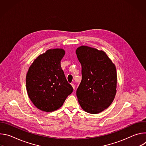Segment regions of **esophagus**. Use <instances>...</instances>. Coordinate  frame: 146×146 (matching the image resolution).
Returning <instances> with one entry per match:
<instances>
[{
    "label": "esophagus",
    "instance_id": "obj_1",
    "mask_svg": "<svg viewBox=\"0 0 146 146\" xmlns=\"http://www.w3.org/2000/svg\"><path fill=\"white\" fill-rule=\"evenodd\" d=\"M71 85H72V86L74 90V89H75V87H75V85H74V84H72Z\"/></svg>",
    "mask_w": 146,
    "mask_h": 146
}]
</instances>
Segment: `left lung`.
I'll return each mask as SVG.
<instances>
[{
    "label": "left lung",
    "instance_id": "1",
    "mask_svg": "<svg viewBox=\"0 0 146 146\" xmlns=\"http://www.w3.org/2000/svg\"><path fill=\"white\" fill-rule=\"evenodd\" d=\"M81 65L82 80L76 95L81 108L91 114L108 108L117 88L116 68L105 52L86 46L76 51Z\"/></svg>",
    "mask_w": 146,
    "mask_h": 146
}]
</instances>
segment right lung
Wrapping results in <instances>:
<instances>
[{
	"label": "right lung",
	"mask_w": 146,
	"mask_h": 146,
	"mask_svg": "<svg viewBox=\"0 0 146 146\" xmlns=\"http://www.w3.org/2000/svg\"><path fill=\"white\" fill-rule=\"evenodd\" d=\"M65 51L50 49L33 62L26 76L28 96L39 110L51 112L59 109L73 89L60 66Z\"/></svg>",
	"instance_id": "obj_1"
}]
</instances>
